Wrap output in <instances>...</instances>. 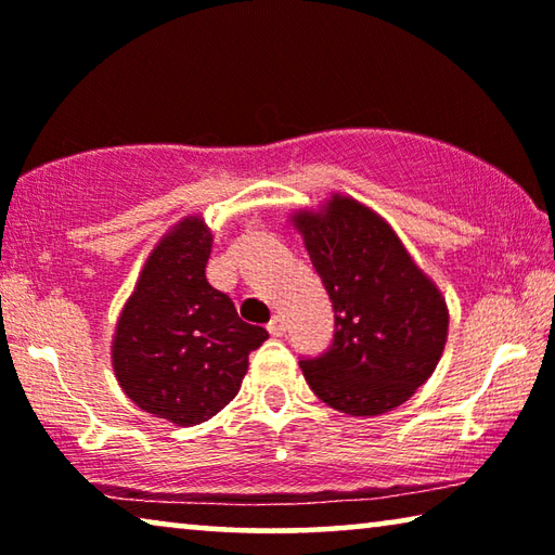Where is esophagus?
I'll use <instances>...</instances> for the list:
<instances>
[{
    "label": "esophagus",
    "instance_id": "obj_1",
    "mask_svg": "<svg viewBox=\"0 0 555 555\" xmlns=\"http://www.w3.org/2000/svg\"><path fill=\"white\" fill-rule=\"evenodd\" d=\"M267 331L274 335V337H281L286 333V321H284V315H274L269 321V325H267Z\"/></svg>",
    "mask_w": 555,
    "mask_h": 555
}]
</instances>
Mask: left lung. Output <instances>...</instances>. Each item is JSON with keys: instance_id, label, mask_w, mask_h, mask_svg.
<instances>
[{"instance_id": "left-lung-1", "label": "left lung", "mask_w": 555, "mask_h": 555, "mask_svg": "<svg viewBox=\"0 0 555 555\" xmlns=\"http://www.w3.org/2000/svg\"><path fill=\"white\" fill-rule=\"evenodd\" d=\"M313 269L331 296L327 350L300 357L315 397L350 416L401 406L434 374L448 337V308L379 215L335 195L321 212H298Z\"/></svg>"}]
</instances>
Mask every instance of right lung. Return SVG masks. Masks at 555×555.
Here are the masks:
<instances>
[{
  "label": "right lung",
  "mask_w": 555,
  "mask_h": 555,
  "mask_svg": "<svg viewBox=\"0 0 555 555\" xmlns=\"http://www.w3.org/2000/svg\"><path fill=\"white\" fill-rule=\"evenodd\" d=\"M210 247L212 234L198 218L178 222L149 257L112 343L119 387L176 426L203 424L228 406L249 352L269 337L210 286Z\"/></svg>",
  "instance_id": "obj_1"
}]
</instances>
